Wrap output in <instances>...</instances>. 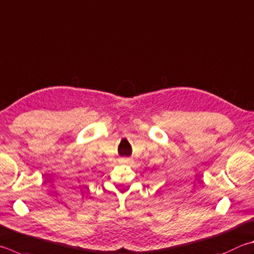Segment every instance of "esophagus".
Returning a JSON list of instances; mask_svg holds the SVG:
<instances>
[{
	"label": "esophagus",
	"mask_w": 254,
	"mask_h": 254,
	"mask_svg": "<svg viewBox=\"0 0 254 254\" xmlns=\"http://www.w3.org/2000/svg\"><path fill=\"white\" fill-rule=\"evenodd\" d=\"M120 162H122V163H130L131 161H130V159H121V160H120Z\"/></svg>",
	"instance_id": "34e87169"
}]
</instances>
